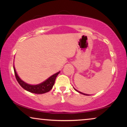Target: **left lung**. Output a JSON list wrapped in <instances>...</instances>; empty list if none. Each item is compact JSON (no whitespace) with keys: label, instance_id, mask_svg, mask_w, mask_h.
I'll use <instances>...</instances> for the list:
<instances>
[{"label":"left lung","instance_id":"8db88e82","mask_svg":"<svg viewBox=\"0 0 127 127\" xmlns=\"http://www.w3.org/2000/svg\"><path fill=\"white\" fill-rule=\"evenodd\" d=\"M74 89H75V88H74ZM76 90V91H78V93H81V94H84V95H88V94H84V93H81V92H79V91H77V90Z\"/></svg>","mask_w":127,"mask_h":127}]
</instances>
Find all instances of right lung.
Instances as JSON below:
<instances>
[{
	"mask_svg": "<svg viewBox=\"0 0 127 127\" xmlns=\"http://www.w3.org/2000/svg\"><path fill=\"white\" fill-rule=\"evenodd\" d=\"M14 73H15L16 79L18 81V84L21 85L22 88H24V90H26V91L37 94H44V93H47V92L50 91L52 89V87H53L54 84L56 77L57 76V75H59L60 73V72H59L57 73L54 74V75L51 76L49 77L47 80H46V81L41 83V84L36 85H29L28 84H26V82H24V81H22L21 79L19 78L17 72H16L14 66Z\"/></svg>",
	"mask_w": 127,
	"mask_h": 127,
	"instance_id": "obj_1",
	"label": "right lung"
}]
</instances>
